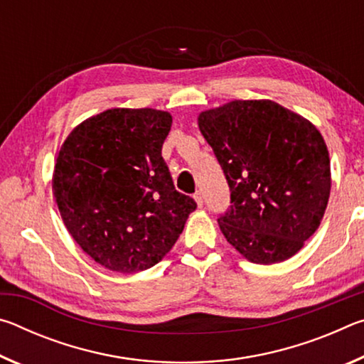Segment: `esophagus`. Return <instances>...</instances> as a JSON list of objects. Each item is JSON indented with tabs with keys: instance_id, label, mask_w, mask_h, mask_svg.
I'll return each instance as SVG.
<instances>
[{
	"instance_id": "obj_1",
	"label": "esophagus",
	"mask_w": 364,
	"mask_h": 364,
	"mask_svg": "<svg viewBox=\"0 0 364 364\" xmlns=\"http://www.w3.org/2000/svg\"><path fill=\"white\" fill-rule=\"evenodd\" d=\"M194 199H196L197 205H199V207L204 205V197H202V193H200V191H197V193H194Z\"/></svg>"
}]
</instances>
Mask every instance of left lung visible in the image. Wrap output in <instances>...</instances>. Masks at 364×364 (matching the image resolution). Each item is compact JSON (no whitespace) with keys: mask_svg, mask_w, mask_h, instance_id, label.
<instances>
[{"mask_svg":"<svg viewBox=\"0 0 364 364\" xmlns=\"http://www.w3.org/2000/svg\"><path fill=\"white\" fill-rule=\"evenodd\" d=\"M231 205L220 230L260 264L284 262L318 230L331 193L329 152L315 125L278 102L231 101L199 115Z\"/></svg>","mask_w":364,"mask_h":364,"instance_id":"8db88e82","label":"left lung"}]
</instances>
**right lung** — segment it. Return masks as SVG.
<instances>
[{
  "label": "right lung",
  "instance_id": "1",
  "mask_svg": "<svg viewBox=\"0 0 364 364\" xmlns=\"http://www.w3.org/2000/svg\"><path fill=\"white\" fill-rule=\"evenodd\" d=\"M170 127L162 110L109 109L80 123L60 147L53 180L60 217L80 247L110 271L154 267L196 210L162 157Z\"/></svg>",
  "mask_w": 364,
  "mask_h": 364
}]
</instances>
